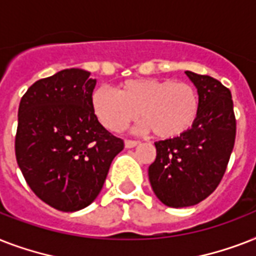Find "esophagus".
<instances>
[{"label": "esophagus", "instance_id": "esophagus-1", "mask_svg": "<svg viewBox=\"0 0 256 256\" xmlns=\"http://www.w3.org/2000/svg\"><path fill=\"white\" fill-rule=\"evenodd\" d=\"M138 144H140L138 140H124V148H136V146H138Z\"/></svg>", "mask_w": 256, "mask_h": 256}]
</instances>
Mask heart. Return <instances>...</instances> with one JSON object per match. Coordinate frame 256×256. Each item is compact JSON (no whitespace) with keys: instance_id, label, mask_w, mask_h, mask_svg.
Segmentation results:
<instances>
[{"instance_id":"b5f03b06","label":"heart","mask_w":256,"mask_h":256,"mask_svg":"<svg viewBox=\"0 0 256 256\" xmlns=\"http://www.w3.org/2000/svg\"><path fill=\"white\" fill-rule=\"evenodd\" d=\"M92 112L104 128L120 132L142 118L136 130L154 132L160 138H175L194 126L199 116L198 90L187 82L170 78H132L116 92L98 88L92 96Z\"/></svg>"}]
</instances>
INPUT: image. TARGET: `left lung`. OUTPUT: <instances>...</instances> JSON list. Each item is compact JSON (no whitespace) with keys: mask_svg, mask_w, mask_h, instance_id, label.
I'll return each mask as SVG.
<instances>
[{"mask_svg":"<svg viewBox=\"0 0 256 256\" xmlns=\"http://www.w3.org/2000/svg\"><path fill=\"white\" fill-rule=\"evenodd\" d=\"M200 98L199 116L184 134L156 142L148 168L152 191L168 207H188L218 187L235 144L236 120L231 92L210 76L186 72Z\"/></svg>","mask_w":256,"mask_h":256,"instance_id":"1","label":"left lung"}]
</instances>
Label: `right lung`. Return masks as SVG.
<instances>
[{"label": "right lung", "mask_w": 256, "mask_h": 256, "mask_svg": "<svg viewBox=\"0 0 256 256\" xmlns=\"http://www.w3.org/2000/svg\"><path fill=\"white\" fill-rule=\"evenodd\" d=\"M96 84L86 70H61L34 82L18 108V166L38 198L65 212L98 196L124 146L92 112Z\"/></svg>", "instance_id": "obj_1"}]
</instances>
